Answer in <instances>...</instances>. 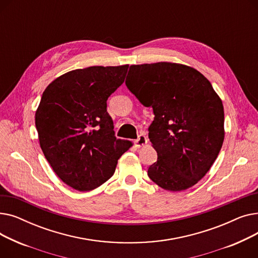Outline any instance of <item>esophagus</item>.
Segmentation results:
<instances>
[{"mask_svg":"<svg viewBox=\"0 0 258 258\" xmlns=\"http://www.w3.org/2000/svg\"><path fill=\"white\" fill-rule=\"evenodd\" d=\"M146 143H147V138L144 136V135H140L138 139L135 141V145H136L137 147H141V146L145 145Z\"/></svg>","mask_w":258,"mask_h":258,"instance_id":"esophagus-1","label":"esophagus"}]
</instances>
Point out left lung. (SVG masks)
Masks as SVG:
<instances>
[{
  "instance_id": "obj_1",
  "label": "left lung",
  "mask_w": 258,
  "mask_h": 258,
  "mask_svg": "<svg viewBox=\"0 0 258 258\" xmlns=\"http://www.w3.org/2000/svg\"><path fill=\"white\" fill-rule=\"evenodd\" d=\"M125 85L155 115L148 138L158 160L148 177L169 191L196 185L218 158L225 137L223 102L210 81L195 68L161 61L131 66Z\"/></svg>"
}]
</instances>
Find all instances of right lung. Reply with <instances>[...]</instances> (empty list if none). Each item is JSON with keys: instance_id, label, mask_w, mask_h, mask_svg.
<instances>
[{"instance_id": "add662e5", "label": "right lung", "mask_w": 258, "mask_h": 258, "mask_svg": "<svg viewBox=\"0 0 258 258\" xmlns=\"http://www.w3.org/2000/svg\"><path fill=\"white\" fill-rule=\"evenodd\" d=\"M128 64L94 66L68 72L46 88L35 112L40 148L57 177L79 191L99 187L133 143L115 137L106 100Z\"/></svg>"}]
</instances>
